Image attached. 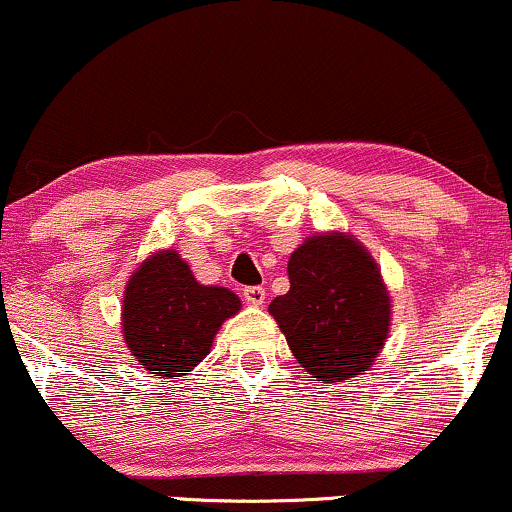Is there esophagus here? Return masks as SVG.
Listing matches in <instances>:
<instances>
[{
	"instance_id": "esophagus-1",
	"label": "esophagus",
	"mask_w": 512,
	"mask_h": 512,
	"mask_svg": "<svg viewBox=\"0 0 512 512\" xmlns=\"http://www.w3.org/2000/svg\"><path fill=\"white\" fill-rule=\"evenodd\" d=\"M244 301L251 306H263L266 304V289L263 287H244Z\"/></svg>"
}]
</instances>
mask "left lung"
I'll list each match as a JSON object with an SVG mask.
<instances>
[{
  "label": "left lung",
  "mask_w": 512,
  "mask_h": 512,
  "mask_svg": "<svg viewBox=\"0 0 512 512\" xmlns=\"http://www.w3.org/2000/svg\"><path fill=\"white\" fill-rule=\"evenodd\" d=\"M289 292L270 315L320 382L363 375L384 346L389 294L365 246L334 232L306 239L289 258Z\"/></svg>",
  "instance_id": "8db88e82"
}]
</instances>
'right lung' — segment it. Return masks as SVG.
<instances>
[{"mask_svg": "<svg viewBox=\"0 0 512 512\" xmlns=\"http://www.w3.org/2000/svg\"><path fill=\"white\" fill-rule=\"evenodd\" d=\"M239 306L230 289L199 285L173 249L159 251L125 287V344L151 375H187L208 356L218 327Z\"/></svg>", "mask_w": 512, "mask_h": 512, "instance_id": "1", "label": "right lung"}]
</instances>
